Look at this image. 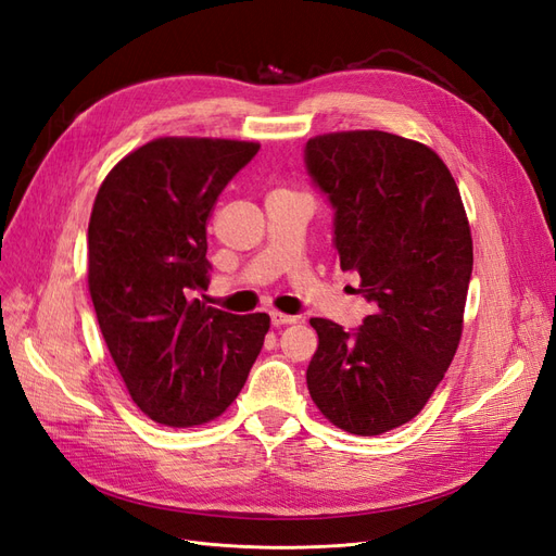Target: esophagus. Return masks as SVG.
Instances as JSON below:
<instances>
[{
  "mask_svg": "<svg viewBox=\"0 0 556 556\" xmlns=\"http://www.w3.org/2000/svg\"><path fill=\"white\" fill-rule=\"evenodd\" d=\"M271 323H274V327L294 325L296 317H294V315H285V313H280V311H271Z\"/></svg>",
  "mask_w": 556,
  "mask_h": 556,
  "instance_id": "obj_1",
  "label": "esophagus"
}]
</instances>
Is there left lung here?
Returning <instances> with one entry per match:
<instances>
[{"instance_id": "8db88e82", "label": "left lung", "mask_w": 556, "mask_h": 556, "mask_svg": "<svg viewBox=\"0 0 556 556\" xmlns=\"http://www.w3.org/2000/svg\"><path fill=\"white\" fill-rule=\"evenodd\" d=\"M306 164L336 208L341 268L374 306L355 333L311 319L308 392L333 427L378 435L427 406L459 348L473 271L466 208L445 162L390 131L319 134Z\"/></svg>"}]
</instances>
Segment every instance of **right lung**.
Returning a JSON list of instances; mask_svg holds the SVG:
<instances>
[{
    "label": "right lung",
    "mask_w": 556,
    "mask_h": 556,
    "mask_svg": "<svg viewBox=\"0 0 556 556\" xmlns=\"http://www.w3.org/2000/svg\"><path fill=\"white\" fill-rule=\"evenodd\" d=\"M257 141L162 137L117 162L88 225V290L131 401L164 427L220 417L271 327L199 299L208 285L206 225Z\"/></svg>",
    "instance_id": "obj_1"
}]
</instances>
